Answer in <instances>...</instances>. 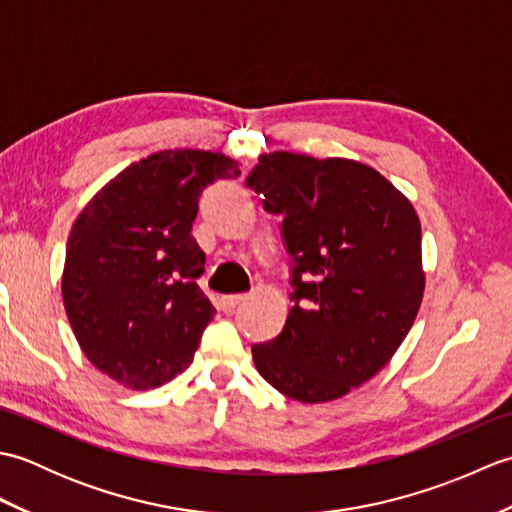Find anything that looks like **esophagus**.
<instances>
[{
	"mask_svg": "<svg viewBox=\"0 0 512 512\" xmlns=\"http://www.w3.org/2000/svg\"><path fill=\"white\" fill-rule=\"evenodd\" d=\"M246 301V295H228V297H222L220 299V306L224 312H233L239 303Z\"/></svg>",
	"mask_w": 512,
	"mask_h": 512,
	"instance_id": "34e87169",
	"label": "esophagus"
}]
</instances>
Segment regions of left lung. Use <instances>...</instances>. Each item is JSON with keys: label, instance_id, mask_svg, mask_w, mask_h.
<instances>
[{"label": "left lung", "instance_id": "obj_1", "mask_svg": "<svg viewBox=\"0 0 512 512\" xmlns=\"http://www.w3.org/2000/svg\"><path fill=\"white\" fill-rule=\"evenodd\" d=\"M284 217L295 306L257 372L299 402L336 400L376 376L418 317L422 231L407 195L350 158L262 154L246 180Z\"/></svg>", "mask_w": 512, "mask_h": 512}]
</instances>
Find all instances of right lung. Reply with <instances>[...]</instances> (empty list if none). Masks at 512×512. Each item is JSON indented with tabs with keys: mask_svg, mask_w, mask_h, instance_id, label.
Wrapping results in <instances>:
<instances>
[{
	"mask_svg": "<svg viewBox=\"0 0 512 512\" xmlns=\"http://www.w3.org/2000/svg\"><path fill=\"white\" fill-rule=\"evenodd\" d=\"M220 151L167 149L123 169L72 224L61 297L88 361L134 391L184 372L215 308L195 279L204 253L191 235L198 198L237 178Z\"/></svg>",
	"mask_w": 512,
	"mask_h": 512,
	"instance_id": "add662e5",
	"label": "right lung"
}]
</instances>
